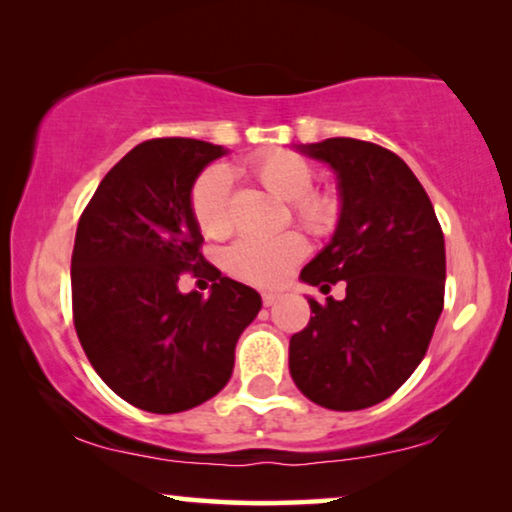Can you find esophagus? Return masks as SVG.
Returning a JSON list of instances; mask_svg holds the SVG:
<instances>
[{
  "instance_id": "34e87169",
  "label": "esophagus",
  "mask_w": 512,
  "mask_h": 512,
  "mask_svg": "<svg viewBox=\"0 0 512 512\" xmlns=\"http://www.w3.org/2000/svg\"><path fill=\"white\" fill-rule=\"evenodd\" d=\"M279 300H282V293H277V291H265L263 293V305L265 307H272L275 303H279Z\"/></svg>"
}]
</instances>
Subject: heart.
Masks as SVG:
<instances>
[{
	"mask_svg": "<svg viewBox=\"0 0 512 512\" xmlns=\"http://www.w3.org/2000/svg\"><path fill=\"white\" fill-rule=\"evenodd\" d=\"M251 172L279 200L291 202L293 214L310 233L324 235L333 230L340 216V202L331 193H307L314 170L305 158L289 151H272L251 163ZM233 174L226 165H212L195 181L191 205L200 230L209 237H223L233 228L230 214ZM305 256V240L298 233L272 237L247 235L237 240L226 254V268L235 277L258 286L284 282L293 265Z\"/></svg>",
	"mask_w": 512,
	"mask_h": 512,
	"instance_id": "obj_1",
	"label": "heart"
}]
</instances>
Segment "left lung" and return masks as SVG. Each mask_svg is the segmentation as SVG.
<instances>
[{
    "instance_id": "1",
    "label": "left lung",
    "mask_w": 512,
    "mask_h": 512,
    "mask_svg": "<svg viewBox=\"0 0 512 512\" xmlns=\"http://www.w3.org/2000/svg\"><path fill=\"white\" fill-rule=\"evenodd\" d=\"M331 167L340 216L331 240L300 272L310 286L345 282L289 342L296 387L328 410L389 398L429 349L443 312L445 237L429 195L396 153L349 137L293 146Z\"/></svg>"
}]
</instances>
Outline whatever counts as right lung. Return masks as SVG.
Listing matches in <instances>:
<instances>
[{"label":"right lung","mask_w":512,"mask_h":512,"mask_svg":"<svg viewBox=\"0 0 512 512\" xmlns=\"http://www.w3.org/2000/svg\"><path fill=\"white\" fill-rule=\"evenodd\" d=\"M228 149L200 139H149L100 181L76 228L74 326L95 373L139 410L172 415L226 387L235 345L261 296L207 263L209 296L179 291L205 265L191 195Z\"/></svg>","instance_id":"obj_1"}]
</instances>
